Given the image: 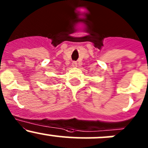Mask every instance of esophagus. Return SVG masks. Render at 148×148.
<instances>
[{
  "mask_svg": "<svg viewBox=\"0 0 148 148\" xmlns=\"http://www.w3.org/2000/svg\"><path fill=\"white\" fill-rule=\"evenodd\" d=\"M77 66V62H72V66H74V67H76Z\"/></svg>",
  "mask_w": 148,
  "mask_h": 148,
  "instance_id": "obj_1",
  "label": "esophagus"
}]
</instances>
